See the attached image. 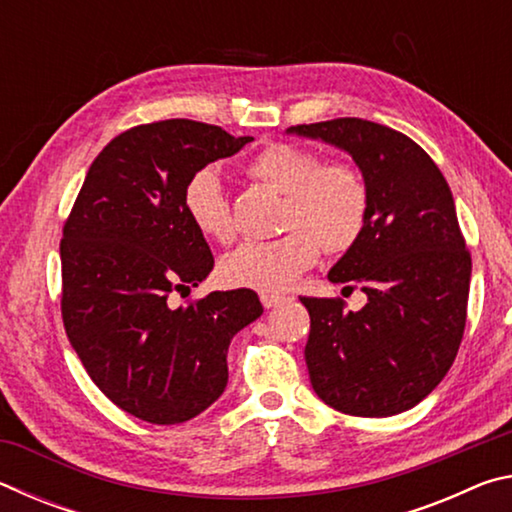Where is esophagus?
Instances as JSON below:
<instances>
[{
	"mask_svg": "<svg viewBox=\"0 0 512 512\" xmlns=\"http://www.w3.org/2000/svg\"><path fill=\"white\" fill-rule=\"evenodd\" d=\"M259 298H262V305H264L266 309H273V307L282 305V302L287 300L284 296H280V293H262V296H259Z\"/></svg>",
	"mask_w": 512,
	"mask_h": 512,
	"instance_id": "obj_1",
	"label": "esophagus"
}]
</instances>
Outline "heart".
I'll use <instances>...</instances> for the list:
<instances>
[{"mask_svg":"<svg viewBox=\"0 0 512 512\" xmlns=\"http://www.w3.org/2000/svg\"><path fill=\"white\" fill-rule=\"evenodd\" d=\"M248 176L284 194L282 237L246 241L223 255L219 280L230 289L277 293L289 289L316 264L320 244L343 253L361 237L368 219V185L348 162H320L318 153L298 144H268L248 162ZM185 212L205 239L228 244L235 235L219 171L198 169L187 180Z\"/></svg>","mask_w":512,"mask_h":512,"instance_id":"1","label":"heart"}]
</instances>
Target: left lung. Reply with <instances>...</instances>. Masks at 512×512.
<instances>
[{"instance_id": "obj_1", "label": "left lung", "mask_w": 512, "mask_h": 512, "mask_svg": "<svg viewBox=\"0 0 512 512\" xmlns=\"http://www.w3.org/2000/svg\"><path fill=\"white\" fill-rule=\"evenodd\" d=\"M350 155L368 185L361 237L327 273L361 282L368 302L300 298L311 318L305 361L316 395L332 409L388 418L420 404L456 359L472 259L443 173L411 137L343 117L287 128Z\"/></svg>"}]
</instances>
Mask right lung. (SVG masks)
Wrapping results in <instances>:
<instances>
[{
    "label": "right lung",
    "instance_id": "1",
    "mask_svg": "<svg viewBox=\"0 0 512 512\" xmlns=\"http://www.w3.org/2000/svg\"><path fill=\"white\" fill-rule=\"evenodd\" d=\"M253 137L167 119L117 135L85 176L63 228V323L99 391L153 424L196 418L228 386V345L262 316L250 289L173 309L214 257L185 212L187 180Z\"/></svg>",
    "mask_w": 512,
    "mask_h": 512
}]
</instances>
